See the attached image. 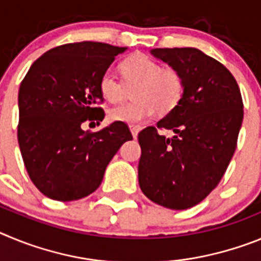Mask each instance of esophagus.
<instances>
[{
  "mask_svg": "<svg viewBox=\"0 0 261 261\" xmlns=\"http://www.w3.org/2000/svg\"><path fill=\"white\" fill-rule=\"evenodd\" d=\"M138 130H140V128H138V126H130V132H132L133 138H137Z\"/></svg>",
  "mask_w": 261,
  "mask_h": 261,
  "instance_id": "esophagus-1",
  "label": "esophagus"
}]
</instances>
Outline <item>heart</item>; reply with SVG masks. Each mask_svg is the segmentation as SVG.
Segmentation results:
<instances>
[{
    "mask_svg": "<svg viewBox=\"0 0 261 261\" xmlns=\"http://www.w3.org/2000/svg\"><path fill=\"white\" fill-rule=\"evenodd\" d=\"M124 82L133 86L136 102L120 105L108 111V120L114 123L141 125L155 116L156 111L168 112L179 103L183 95V80L172 68H161L155 60L136 53L121 62ZM124 82L112 70H106L99 80V91L111 103L121 100Z\"/></svg>",
    "mask_w": 261,
    "mask_h": 261,
    "instance_id": "b5f03b06",
    "label": "heart"
}]
</instances>
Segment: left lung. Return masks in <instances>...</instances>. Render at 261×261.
I'll return each instance as SVG.
<instances>
[{
	"mask_svg": "<svg viewBox=\"0 0 261 261\" xmlns=\"http://www.w3.org/2000/svg\"><path fill=\"white\" fill-rule=\"evenodd\" d=\"M150 53L179 71L183 95L156 123L176 136L166 139L154 126L138 133V183L153 202L183 211L202 201L222 179L237 147L243 102L231 73L197 48Z\"/></svg>",
	"mask_w": 261,
	"mask_h": 261,
	"instance_id": "obj_1",
	"label": "left lung"
}]
</instances>
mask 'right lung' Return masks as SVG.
<instances>
[{"label":"right lung","instance_id":"1","mask_svg":"<svg viewBox=\"0 0 261 261\" xmlns=\"http://www.w3.org/2000/svg\"><path fill=\"white\" fill-rule=\"evenodd\" d=\"M126 47L81 41L41 55L18 94V142L30 179L57 201L86 197L100 186L111 159L132 135L124 123L95 133L85 121H102L99 80Z\"/></svg>","mask_w":261,"mask_h":261}]
</instances>
